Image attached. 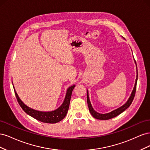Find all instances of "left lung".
Here are the masks:
<instances>
[{"label": "left lung", "mask_w": 150, "mask_h": 150, "mask_svg": "<svg viewBox=\"0 0 150 150\" xmlns=\"http://www.w3.org/2000/svg\"><path fill=\"white\" fill-rule=\"evenodd\" d=\"M135 62V60H134ZM136 64V62H135ZM137 78H136L135 81V83H134V88L132 91V93H131L129 99H128V101H126V103L123 104V105L121 106V107L117 108L116 110H113L108 113H105V114H101V113H99L95 111L91 103L90 102L89 100V93H88V90H87V102H88V105L89 110L90 111V113L91 114V115L95 117L96 119L98 120H108L112 118V117H115L117 116V115H119L121 113H122L124 111H125L127 108H129V106L131 105V104L132 103V101L133 100V99L134 98V95L136 93V89H137V80H138V70H137Z\"/></svg>", "instance_id": "8db88e82"}]
</instances>
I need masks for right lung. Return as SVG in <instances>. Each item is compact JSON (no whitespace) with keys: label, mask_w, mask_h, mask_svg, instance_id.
Returning a JSON list of instances; mask_svg holds the SVG:
<instances>
[{"label":"right lung","mask_w":150,"mask_h":150,"mask_svg":"<svg viewBox=\"0 0 150 150\" xmlns=\"http://www.w3.org/2000/svg\"><path fill=\"white\" fill-rule=\"evenodd\" d=\"M13 89H14L16 96L17 98L18 103H19V105L21 106L22 110H23L27 114L34 117V118L36 119L37 120L43 122H46V123H56V122H59L62 119H64L67 115V111L69 110V103L72 92V90L74 89L75 87V85H72L70 86L69 88H67L65 98L62 104L57 109H56V110L51 111H38L26 106L25 104L21 101V99H20L19 96H18V94L15 90L14 86H13Z\"/></svg>","instance_id":"1"}]
</instances>
